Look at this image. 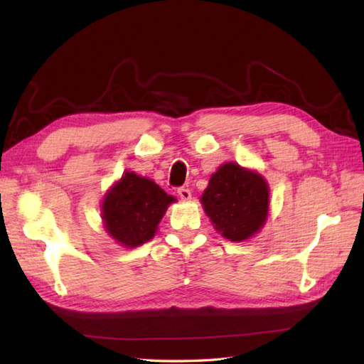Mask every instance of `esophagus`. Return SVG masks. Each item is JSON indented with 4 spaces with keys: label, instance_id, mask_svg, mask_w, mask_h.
<instances>
[{
    "label": "esophagus",
    "instance_id": "1",
    "mask_svg": "<svg viewBox=\"0 0 364 364\" xmlns=\"http://www.w3.org/2000/svg\"><path fill=\"white\" fill-rule=\"evenodd\" d=\"M178 196H180L183 202H188V200H191V191L186 188H181V189H178Z\"/></svg>",
    "mask_w": 364,
    "mask_h": 364
}]
</instances>
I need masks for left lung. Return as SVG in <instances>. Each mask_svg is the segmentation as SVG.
<instances>
[{
    "label": "left lung",
    "mask_w": 364,
    "mask_h": 364,
    "mask_svg": "<svg viewBox=\"0 0 364 364\" xmlns=\"http://www.w3.org/2000/svg\"><path fill=\"white\" fill-rule=\"evenodd\" d=\"M215 231L233 242L259 233L269 215V184L257 170L225 162L200 197Z\"/></svg>",
    "instance_id": "8db88e82"
}]
</instances>
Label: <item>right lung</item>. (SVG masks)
Returning <instances> with one entry per match:
<instances>
[{
	"mask_svg": "<svg viewBox=\"0 0 364 364\" xmlns=\"http://www.w3.org/2000/svg\"><path fill=\"white\" fill-rule=\"evenodd\" d=\"M173 202L176 198L167 196L150 178L125 172L102 200L103 227L115 242L134 249L153 239Z\"/></svg>",
	"mask_w": 364,
	"mask_h": 364,
	"instance_id": "obj_1",
	"label": "right lung"
}]
</instances>
